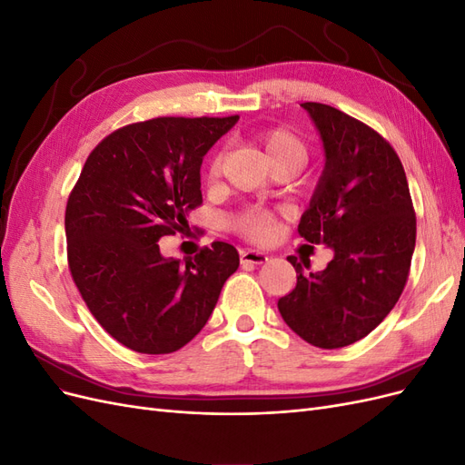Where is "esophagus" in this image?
Instances as JSON below:
<instances>
[{"label":"esophagus","mask_w":465,"mask_h":465,"mask_svg":"<svg viewBox=\"0 0 465 465\" xmlns=\"http://www.w3.org/2000/svg\"><path fill=\"white\" fill-rule=\"evenodd\" d=\"M267 260H270V256L265 254V252H260V250H244L241 252V262L242 263H265Z\"/></svg>","instance_id":"1"}]
</instances>
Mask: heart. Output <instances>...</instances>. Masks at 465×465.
Listing matches in <instances>:
<instances>
[{
  "label": "heart",
  "instance_id": "heart-1",
  "mask_svg": "<svg viewBox=\"0 0 465 465\" xmlns=\"http://www.w3.org/2000/svg\"><path fill=\"white\" fill-rule=\"evenodd\" d=\"M260 143L263 147L267 161H270L272 164L277 161H283V159H297L302 163L306 159V149L301 143V139L283 128L267 130V132L260 134ZM217 174H219V157L211 159L209 168H207L209 180H215ZM236 227L244 236L252 238V241L265 242V241H270V238H273V234H275V219L270 211L250 209V211H246V213L238 217Z\"/></svg>",
  "mask_w": 465,
  "mask_h": 465
}]
</instances>
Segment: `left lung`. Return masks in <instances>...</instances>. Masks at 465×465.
Instances as JSON below:
<instances>
[{
	"label": "left lung",
	"mask_w": 465,
	"mask_h": 465,
	"mask_svg": "<svg viewBox=\"0 0 465 465\" xmlns=\"http://www.w3.org/2000/svg\"><path fill=\"white\" fill-rule=\"evenodd\" d=\"M301 106L326 163L299 234L331 248L333 260L304 275L289 256L297 287L277 308L304 341L337 349L369 335L396 306L415 250V211L401 161L382 135L333 106Z\"/></svg>",
	"instance_id": "1"
}]
</instances>
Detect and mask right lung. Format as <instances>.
I'll return each mask as SVG.
<instances>
[{
  "mask_svg": "<svg viewBox=\"0 0 465 465\" xmlns=\"http://www.w3.org/2000/svg\"><path fill=\"white\" fill-rule=\"evenodd\" d=\"M236 122L154 118L125 125L93 149L69 195L72 277L98 323L137 353L166 355L192 341L241 263L227 242L203 248L186 266L159 248L202 205L203 157Z\"/></svg>",
  "mask_w": 465,
  "mask_h": 465,
  "instance_id": "add662e5",
  "label": "right lung"
}]
</instances>
